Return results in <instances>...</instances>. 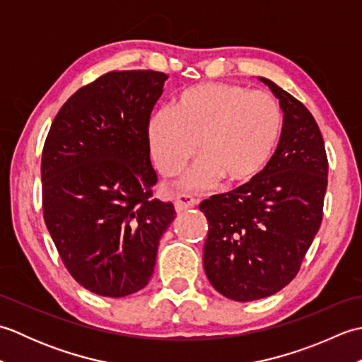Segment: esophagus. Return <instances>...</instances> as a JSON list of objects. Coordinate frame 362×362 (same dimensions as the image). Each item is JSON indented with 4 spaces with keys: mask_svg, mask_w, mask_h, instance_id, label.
Returning a JSON list of instances; mask_svg holds the SVG:
<instances>
[{
    "mask_svg": "<svg viewBox=\"0 0 362 362\" xmlns=\"http://www.w3.org/2000/svg\"><path fill=\"white\" fill-rule=\"evenodd\" d=\"M197 204L196 199L189 194H177L174 197V206L177 213H182L188 209H193V206Z\"/></svg>",
    "mask_w": 362,
    "mask_h": 362,
    "instance_id": "obj_1",
    "label": "esophagus"
}]
</instances>
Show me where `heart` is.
Returning a JSON list of instances; mask_svg holds the SVG:
<instances>
[{
  "label": "heart",
  "mask_w": 362,
  "mask_h": 362,
  "mask_svg": "<svg viewBox=\"0 0 362 362\" xmlns=\"http://www.w3.org/2000/svg\"><path fill=\"white\" fill-rule=\"evenodd\" d=\"M283 115L264 91L238 83L202 82L182 91L174 109L161 107L148 122L153 163L173 175L199 149L204 156L180 179V187L202 191L224 177L244 185L264 171L279 144Z\"/></svg>",
  "instance_id": "obj_1"
}]
</instances>
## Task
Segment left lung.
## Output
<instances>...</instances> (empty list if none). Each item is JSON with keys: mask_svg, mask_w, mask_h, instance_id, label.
Segmentation results:
<instances>
[{"mask_svg": "<svg viewBox=\"0 0 362 362\" xmlns=\"http://www.w3.org/2000/svg\"><path fill=\"white\" fill-rule=\"evenodd\" d=\"M283 110L279 146L257 179L199 205L209 221L204 269L227 298L250 302L283 289L297 275L317 235L328 160L316 119L266 78Z\"/></svg>", "mask_w": 362, "mask_h": 362, "instance_id": "1", "label": "left lung"}]
</instances>
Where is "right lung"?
Returning a JSON list of instances; mask_svg holds the SVG:
<instances>
[{"mask_svg": "<svg viewBox=\"0 0 362 362\" xmlns=\"http://www.w3.org/2000/svg\"><path fill=\"white\" fill-rule=\"evenodd\" d=\"M165 73L112 71L79 88L54 118L42 153L43 216L68 272L104 297L149 283L174 205L157 183L148 122Z\"/></svg>", "mask_w": 362, "mask_h": 362, "instance_id": "right-lung-1", "label": "right lung"}]
</instances>
